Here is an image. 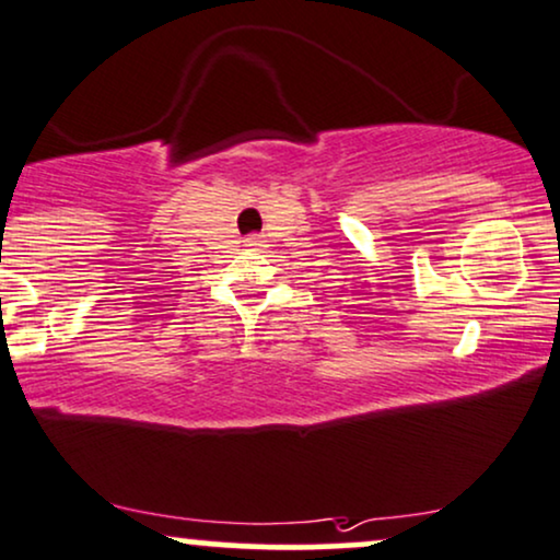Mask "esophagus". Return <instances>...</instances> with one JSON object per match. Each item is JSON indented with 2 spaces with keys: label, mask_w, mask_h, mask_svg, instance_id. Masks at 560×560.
Returning <instances> with one entry per match:
<instances>
[{
  "label": "esophagus",
  "mask_w": 560,
  "mask_h": 560,
  "mask_svg": "<svg viewBox=\"0 0 560 560\" xmlns=\"http://www.w3.org/2000/svg\"><path fill=\"white\" fill-rule=\"evenodd\" d=\"M246 246H248V248H257V246H259V236H248V238H246Z\"/></svg>",
  "instance_id": "esophagus-1"
}]
</instances>
